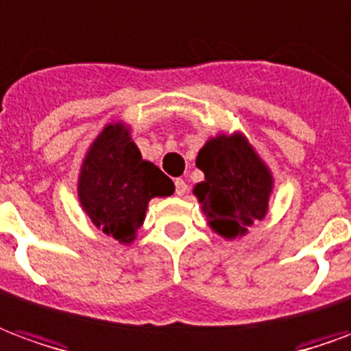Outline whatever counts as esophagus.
Instances as JSON below:
<instances>
[{
	"instance_id": "1",
	"label": "esophagus",
	"mask_w": 351,
	"mask_h": 351,
	"mask_svg": "<svg viewBox=\"0 0 351 351\" xmlns=\"http://www.w3.org/2000/svg\"><path fill=\"white\" fill-rule=\"evenodd\" d=\"M175 191H176V195H184V193L188 191V184L184 182L182 178H176V180H175Z\"/></svg>"
}]
</instances>
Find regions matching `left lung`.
<instances>
[{
    "mask_svg": "<svg viewBox=\"0 0 351 351\" xmlns=\"http://www.w3.org/2000/svg\"><path fill=\"white\" fill-rule=\"evenodd\" d=\"M205 182L193 193L203 205L208 226L226 239L244 235L269 208L272 176L243 135L210 138L195 161Z\"/></svg>",
    "mask_w": 351,
    "mask_h": 351,
    "instance_id": "1",
    "label": "left lung"
}]
</instances>
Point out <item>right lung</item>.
<instances>
[{"mask_svg":"<svg viewBox=\"0 0 351 351\" xmlns=\"http://www.w3.org/2000/svg\"><path fill=\"white\" fill-rule=\"evenodd\" d=\"M173 191V180L143 160L123 123L101 131L80 169V205L95 228L120 243L135 239L150 199Z\"/></svg>","mask_w":351,"mask_h":351,"instance_id":"add662e5","label":"right lung"}]
</instances>
